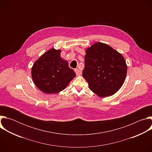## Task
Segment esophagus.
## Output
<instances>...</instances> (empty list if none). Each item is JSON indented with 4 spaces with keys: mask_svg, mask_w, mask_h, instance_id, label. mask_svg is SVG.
Segmentation results:
<instances>
[{
    "mask_svg": "<svg viewBox=\"0 0 152 152\" xmlns=\"http://www.w3.org/2000/svg\"><path fill=\"white\" fill-rule=\"evenodd\" d=\"M75 73H76V74L77 76H80V75H81V74H82L81 70H79V69H75Z\"/></svg>",
    "mask_w": 152,
    "mask_h": 152,
    "instance_id": "34e87169",
    "label": "esophagus"
}]
</instances>
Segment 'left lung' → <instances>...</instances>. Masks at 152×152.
Instances as JSON below:
<instances>
[{
	"label": "left lung",
	"mask_w": 152,
	"mask_h": 152,
	"mask_svg": "<svg viewBox=\"0 0 152 152\" xmlns=\"http://www.w3.org/2000/svg\"><path fill=\"white\" fill-rule=\"evenodd\" d=\"M82 76L90 89L99 97L114 94L123 85L127 74L123 56L109 45L96 42L86 50Z\"/></svg>",
	"instance_id": "8db88e82"
}]
</instances>
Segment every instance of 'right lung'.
<instances>
[{
    "mask_svg": "<svg viewBox=\"0 0 152 152\" xmlns=\"http://www.w3.org/2000/svg\"><path fill=\"white\" fill-rule=\"evenodd\" d=\"M61 50L52 49L43 54L33 65L32 77L37 87L47 94L65 89L76 76L67 61L62 59Z\"/></svg>",
    "mask_w": 152,
    "mask_h": 152,
    "instance_id": "right-lung-1",
    "label": "right lung"
}]
</instances>
